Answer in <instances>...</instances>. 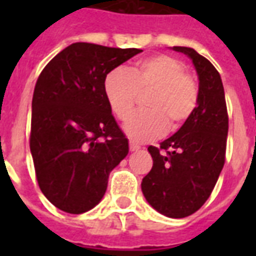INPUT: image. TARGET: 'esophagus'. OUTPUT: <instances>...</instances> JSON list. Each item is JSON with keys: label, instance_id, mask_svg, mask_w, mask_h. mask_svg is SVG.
<instances>
[{"label": "esophagus", "instance_id": "obj_1", "mask_svg": "<svg viewBox=\"0 0 256 256\" xmlns=\"http://www.w3.org/2000/svg\"><path fill=\"white\" fill-rule=\"evenodd\" d=\"M128 148H130V152H136V150H140V146L138 144H136V142L130 140V142H128Z\"/></svg>", "mask_w": 256, "mask_h": 256}]
</instances>
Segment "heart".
Masks as SVG:
<instances>
[{
    "instance_id": "1",
    "label": "heart",
    "mask_w": 256,
    "mask_h": 256,
    "mask_svg": "<svg viewBox=\"0 0 256 256\" xmlns=\"http://www.w3.org/2000/svg\"><path fill=\"white\" fill-rule=\"evenodd\" d=\"M104 96L114 116L124 120L144 96L148 110L132 114L124 124L130 138L140 142L156 140L166 130L176 132L190 120L198 106L199 86L178 58L156 54L132 69H112L104 81Z\"/></svg>"
}]
</instances>
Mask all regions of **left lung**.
<instances>
[{"label":"left lung","mask_w":256,"mask_h":256,"mask_svg":"<svg viewBox=\"0 0 256 256\" xmlns=\"http://www.w3.org/2000/svg\"><path fill=\"white\" fill-rule=\"evenodd\" d=\"M194 62L199 100L191 118L160 148L148 146L152 168L142 179L144 198L158 212L184 218L204 204L226 160L228 114L218 70L191 48L174 46Z\"/></svg>","instance_id":"obj_1"}]
</instances>
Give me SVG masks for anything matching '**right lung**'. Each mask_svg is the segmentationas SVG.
<instances>
[{
	"label": "right lung",
	"mask_w": 256,
	"mask_h": 256,
	"mask_svg": "<svg viewBox=\"0 0 256 256\" xmlns=\"http://www.w3.org/2000/svg\"><path fill=\"white\" fill-rule=\"evenodd\" d=\"M140 52L76 42L40 74L30 152L38 186L60 210H92L106 192L110 171L128 156V138L112 116L104 81Z\"/></svg>",
	"instance_id": "right-lung-1"
}]
</instances>
